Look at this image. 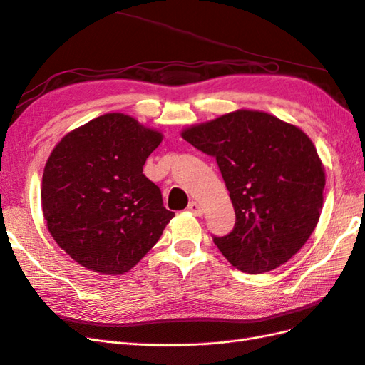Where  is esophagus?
Segmentation results:
<instances>
[{
	"label": "esophagus",
	"instance_id": "obj_1",
	"mask_svg": "<svg viewBox=\"0 0 365 365\" xmlns=\"http://www.w3.org/2000/svg\"><path fill=\"white\" fill-rule=\"evenodd\" d=\"M187 208H189V212L193 213L195 216H202V207L197 204L196 201H192Z\"/></svg>",
	"mask_w": 365,
	"mask_h": 365
}]
</instances>
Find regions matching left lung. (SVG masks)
<instances>
[{"mask_svg": "<svg viewBox=\"0 0 365 365\" xmlns=\"http://www.w3.org/2000/svg\"><path fill=\"white\" fill-rule=\"evenodd\" d=\"M216 158L236 224L213 242L235 268L263 274L288 262L311 237L323 208L324 165L304 132L263 111L237 109L182 129Z\"/></svg>", "mask_w": 365, "mask_h": 365, "instance_id": "1", "label": "left lung"}]
</instances>
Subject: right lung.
<instances>
[{
    "label": "right lung",
    "instance_id": "1",
    "mask_svg": "<svg viewBox=\"0 0 365 365\" xmlns=\"http://www.w3.org/2000/svg\"><path fill=\"white\" fill-rule=\"evenodd\" d=\"M163 134L111 113L70 130L46 163L41 202L56 244L83 268L106 275L132 269L175 216L143 173Z\"/></svg>",
    "mask_w": 365,
    "mask_h": 365
}]
</instances>
